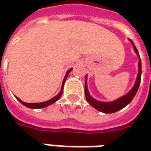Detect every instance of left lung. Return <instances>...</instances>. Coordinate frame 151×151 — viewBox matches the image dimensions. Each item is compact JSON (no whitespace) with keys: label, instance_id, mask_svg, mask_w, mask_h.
I'll return each mask as SVG.
<instances>
[{"label":"left lung","instance_id":"obj_1","mask_svg":"<svg viewBox=\"0 0 151 151\" xmlns=\"http://www.w3.org/2000/svg\"><path fill=\"white\" fill-rule=\"evenodd\" d=\"M133 45H134V50L137 53V55H139V52H138V50H137L136 47L134 44V43H133ZM140 80H141V60H139V74H138L136 82L134 86V87L132 88V90L127 95L120 97L119 99L116 100V101H111V102H102V101H96V99L92 98L90 96V94L88 92L87 85H86V81H85V95H86V100L89 102L91 106H92L94 108H96V110H98L100 112L105 113H115V112L119 111L120 109H122L123 107H124L125 106H127L133 100V98L134 97L135 94H136L137 91L139 89V84H140Z\"/></svg>","mask_w":151,"mask_h":151}]
</instances>
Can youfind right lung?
Returning <instances> with one entry per match:
<instances>
[{
    "label": "right lung",
    "mask_w": 151,
    "mask_h": 151,
    "mask_svg": "<svg viewBox=\"0 0 151 151\" xmlns=\"http://www.w3.org/2000/svg\"><path fill=\"white\" fill-rule=\"evenodd\" d=\"M70 70H71V69H70V70H69L66 72V74H65V76L64 81H63L62 87H61V90L60 91V93H59L57 96H55V97H53L52 99L49 100V101H44V102H40V103H27V102H24V101H22V100H20L18 97H17V99L20 101L22 104H23L24 106H26V107H30V108H42V107H47V106H50V105L53 104V103H55V101H58V100L60 98L61 95H62V92H63V89H64V84H65V80H66L67 76H68V75H69V73L70 72Z\"/></svg>",
    "instance_id": "add662e5"
}]
</instances>
